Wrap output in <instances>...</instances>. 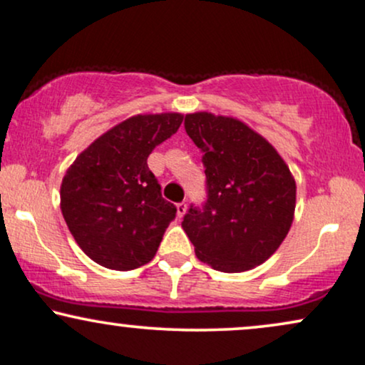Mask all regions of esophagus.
<instances>
[{"label": "esophagus", "mask_w": 365, "mask_h": 365, "mask_svg": "<svg viewBox=\"0 0 365 365\" xmlns=\"http://www.w3.org/2000/svg\"><path fill=\"white\" fill-rule=\"evenodd\" d=\"M175 208H178V217H179V218H182V217H184V213H186L187 205L184 203V201H182V203H178V205H175Z\"/></svg>", "instance_id": "34e87169"}]
</instances>
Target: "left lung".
I'll list each match as a JSON object with an SVG mask.
<instances>
[{
  "mask_svg": "<svg viewBox=\"0 0 365 365\" xmlns=\"http://www.w3.org/2000/svg\"><path fill=\"white\" fill-rule=\"evenodd\" d=\"M184 128L203 152L206 200L191 205L182 228L197 259L222 272L265 262L292 223L296 182L271 143L228 116L186 115Z\"/></svg>",
  "mask_w": 365,
  "mask_h": 365,
  "instance_id": "8db88e82",
  "label": "left lung"
}]
</instances>
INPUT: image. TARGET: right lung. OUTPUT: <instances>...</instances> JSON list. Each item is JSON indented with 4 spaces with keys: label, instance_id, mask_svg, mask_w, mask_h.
<instances>
[{
    "label": "right lung",
    "instance_id": "1",
    "mask_svg": "<svg viewBox=\"0 0 365 365\" xmlns=\"http://www.w3.org/2000/svg\"><path fill=\"white\" fill-rule=\"evenodd\" d=\"M182 115H137L94 140L67 170L61 210L84 254L103 267L132 271L150 262L175 206L147 165L178 132Z\"/></svg>",
    "mask_w": 365,
    "mask_h": 365
}]
</instances>
